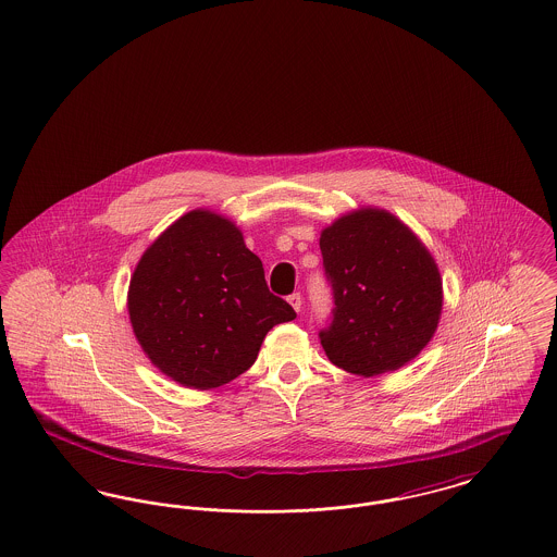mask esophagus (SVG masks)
I'll return each instance as SVG.
<instances>
[{
    "label": "esophagus",
    "instance_id": "obj_1",
    "mask_svg": "<svg viewBox=\"0 0 557 557\" xmlns=\"http://www.w3.org/2000/svg\"><path fill=\"white\" fill-rule=\"evenodd\" d=\"M288 302L292 305V307H294V311H302V296H300V292H294V294H289Z\"/></svg>",
    "mask_w": 557,
    "mask_h": 557
}]
</instances>
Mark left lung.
Returning a JSON list of instances; mask_svg holds the SVG:
<instances>
[{"instance_id": "obj_1", "label": "left lung", "mask_w": 557, "mask_h": 557, "mask_svg": "<svg viewBox=\"0 0 557 557\" xmlns=\"http://www.w3.org/2000/svg\"><path fill=\"white\" fill-rule=\"evenodd\" d=\"M319 246L335 305L319 332L325 355L362 377L398 371L431 342L442 317L431 252L406 223L373 207L335 220Z\"/></svg>"}]
</instances>
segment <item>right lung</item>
<instances>
[{"instance_id":"right-lung-1","label":"right lung","mask_w":557,"mask_h":557,"mask_svg":"<svg viewBox=\"0 0 557 557\" xmlns=\"http://www.w3.org/2000/svg\"><path fill=\"white\" fill-rule=\"evenodd\" d=\"M134 335L180 385L213 389L252 367L269 330L296 317L236 223L195 209L145 250L128 288Z\"/></svg>"}]
</instances>
